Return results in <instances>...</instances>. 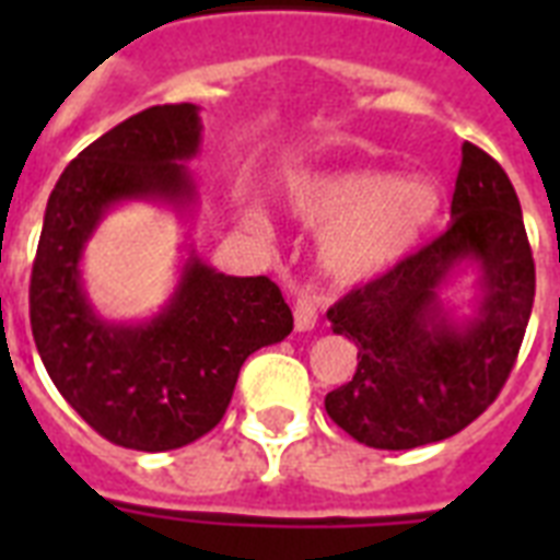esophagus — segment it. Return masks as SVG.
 <instances>
[{"label":"esophagus","mask_w":560,"mask_h":560,"mask_svg":"<svg viewBox=\"0 0 560 560\" xmlns=\"http://www.w3.org/2000/svg\"><path fill=\"white\" fill-rule=\"evenodd\" d=\"M293 325L296 331H311L316 325V302L307 293L296 299V307H293Z\"/></svg>","instance_id":"obj_1"}]
</instances>
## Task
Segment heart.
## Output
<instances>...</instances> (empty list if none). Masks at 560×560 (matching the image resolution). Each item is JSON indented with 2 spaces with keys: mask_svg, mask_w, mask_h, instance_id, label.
Segmentation results:
<instances>
[{
  "mask_svg": "<svg viewBox=\"0 0 560 560\" xmlns=\"http://www.w3.org/2000/svg\"><path fill=\"white\" fill-rule=\"evenodd\" d=\"M290 209L302 223L325 229L319 264L337 281H372L412 255L442 209L430 177L395 179L386 171L346 168L302 177L290 186ZM241 220L264 229V214L244 200Z\"/></svg>",
  "mask_w": 560,
  "mask_h": 560,
  "instance_id": "heart-1",
  "label": "heart"
}]
</instances>
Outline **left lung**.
<instances>
[{
	"label": "left lung",
	"instance_id": "8db88e82",
	"mask_svg": "<svg viewBox=\"0 0 560 560\" xmlns=\"http://www.w3.org/2000/svg\"><path fill=\"white\" fill-rule=\"evenodd\" d=\"M470 271L471 307L446 293ZM535 302V261L512 179L477 144H462L451 226L328 311L358 346V372L325 395L354 442L412 451L479 418L512 372Z\"/></svg>",
	"mask_w": 560,
	"mask_h": 560
}]
</instances>
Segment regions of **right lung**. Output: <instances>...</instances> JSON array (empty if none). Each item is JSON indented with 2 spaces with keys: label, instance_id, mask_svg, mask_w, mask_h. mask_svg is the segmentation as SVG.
<instances>
[{
  "label": "right lung",
  "instance_id": "obj_1",
  "mask_svg": "<svg viewBox=\"0 0 560 560\" xmlns=\"http://www.w3.org/2000/svg\"><path fill=\"white\" fill-rule=\"evenodd\" d=\"M200 142L197 104L142 109L95 139L48 197L31 270V331L48 377L86 424L130 451H174L209 433L244 360L293 331L267 276L218 272L194 246L200 191L188 162ZM127 201L162 205L189 229L166 305L118 324L94 311L80 264L103 218Z\"/></svg>",
  "mask_w": 560,
  "mask_h": 560
}]
</instances>
